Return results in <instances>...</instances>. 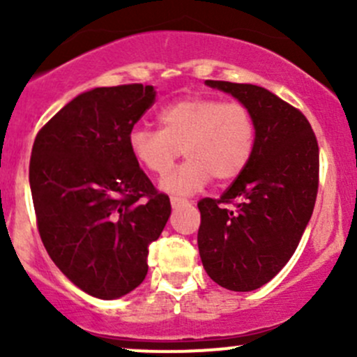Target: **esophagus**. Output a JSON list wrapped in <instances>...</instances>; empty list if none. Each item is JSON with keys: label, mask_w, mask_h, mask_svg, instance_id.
Wrapping results in <instances>:
<instances>
[{"label": "esophagus", "mask_w": 357, "mask_h": 357, "mask_svg": "<svg viewBox=\"0 0 357 357\" xmlns=\"http://www.w3.org/2000/svg\"><path fill=\"white\" fill-rule=\"evenodd\" d=\"M186 204H190V200L181 199V197H171V205H172V207H174V208L181 207V205H186Z\"/></svg>", "instance_id": "34e87169"}]
</instances>
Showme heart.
<instances>
[{
  "label": "heart",
  "instance_id": "heart-1",
  "mask_svg": "<svg viewBox=\"0 0 357 357\" xmlns=\"http://www.w3.org/2000/svg\"><path fill=\"white\" fill-rule=\"evenodd\" d=\"M160 129L136 126L128 136L135 160L152 174H164L181 150L187 160L162 178L160 188L192 195L212 178L228 183L238 178L254 155L257 126L245 103L193 95L158 112Z\"/></svg>",
  "mask_w": 357,
  "mask_h": 357
}]
</instances>
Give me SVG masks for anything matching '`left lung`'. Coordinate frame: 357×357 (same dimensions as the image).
Listing matches in <instances>:
<instances>
[{
	"mask_svg": "<svg viewBox=\"0 0 357 357\" xmlns=\"http://www.w3.org/2000/svg\"><path fill=\"white\" fill-rule=\"evenodd\" d=\"M205 84L245 103L257 126L245 171L221 199L199 202L205 271L225 289L250 291L282 271L311 219L319 181L318 142L305 115L268 89L228 81Z\"/></svg>",
	"mask_w": 357,
	"mask_h": 357,
	"instance_id": "left-lung-1",
	"label": "left lung"
}]
</instances>
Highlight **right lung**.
<instances>
[{"label":"right lung","mask_w":357,"mask_h":357,"mask_svg":"<svg viewBox=\"0 0 357 357\" xmlns=\"http://www.w3.org/2000/svg\"><path fill=\"white\" fill-rule=\"evenodd\" d=\"M153 102V86L95 88L56 112L32 145L29 183L43 245L75 287L105 301L145 280L149 245L171 215L169 197L128 145Z\"/></svg>","instance_id":"add662e5"}]
</instances>
